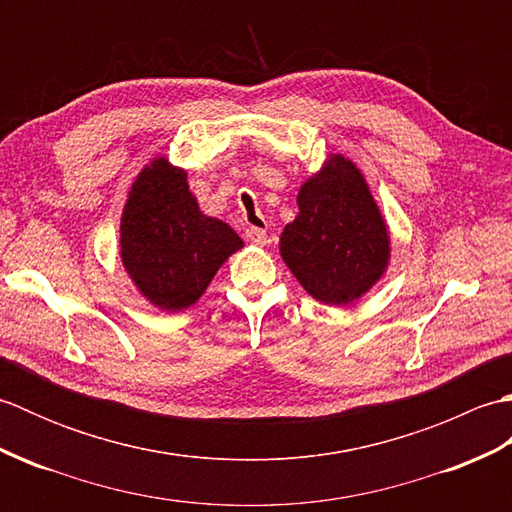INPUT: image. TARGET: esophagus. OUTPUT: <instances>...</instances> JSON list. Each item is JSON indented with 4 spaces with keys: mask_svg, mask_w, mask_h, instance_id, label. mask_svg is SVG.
<instances>
[{
    "mask_svg": "<svg viewBox=\"0 0 512 512\" xmlns=\"http://www.w3.org/2000/svg\"><path fill=\"white\" fill-rule=\"evenodd\" d=\"M246 239H248L250 244H255V246H266L268 244L266 231H264V228H257V226L246 228Z\"/></svg>",
    "mask_w": 512,
    "mask_h": 512,
    "instance_id": "34e87169",
    "label": "esophagus"
}]
</instances>
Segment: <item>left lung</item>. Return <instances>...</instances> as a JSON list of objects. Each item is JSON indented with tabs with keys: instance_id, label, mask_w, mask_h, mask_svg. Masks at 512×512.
<instances>
[{
	"instance_id": "obj_1",
	"label": "left lung",
	"mask_w": 512,
	"mask_h": 512,
	"mask_svg": "<svg viewBox=\"0 0 512 512\" xmlns=\"http://www.w3.org/2000/svg\"><path fill=\"white\" fill-rule=\"evenodd\" d=\"M299 215L281 233L284 262L314 299L345 306L372 288L389 259V235L352 160L336 156L303 184Z\"/></svg>"
}]
</instances>
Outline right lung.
Masks as SVG:
<instances>
[{"label":"right lung","instance_id":"right-lung-1","mask_svg":"<svg viewBox=\"0 0 512 512\" xmlns=\"http://www.w3.org/2000/svg\"><path fill=\"white\" fill-rule=\"evenodd\" d=\"M237 248L242 239L231 226L202 215L187 173L165 158L143 169L125 204L121 257L154 306L189 308Z\"/></svg>","mask_w":512,"mask_h":512}]
</instances>
